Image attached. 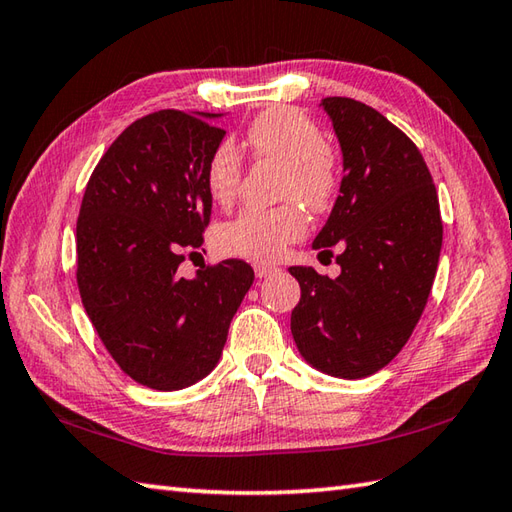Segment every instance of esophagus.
<instances>
[{"label": "esophagus", "instance_id": "obj_1", "mask_svg": "<svg viewBox=\"0 0 512 512\" xmlns=\"http://www.w3.org/2000/svg\"><path fill=\"white\" fill-rule=\"evenodd\" d=\"M253 270H255V275L262 279V277H270L273 273H277V266H273V264H255Z\"/></svg>", "mask_w": 512, "mask_h": 512}]
</instances>
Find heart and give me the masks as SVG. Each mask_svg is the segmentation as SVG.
Masks as SVG:
<instances>
[{"label": "heart", "instance_id": "b5f03b06", "mask_svg": "<svg viewBox=\"0 0 512 512\" xmlns=\"http://www.w3.org/2000/svg\"><path fill=\"white\" fill-rule=\"evenodd\" d=\"M244 143L255 160H270L284 167L279 198L290 200L275 209H244L233 220L217 226L215 246L224 255L250 262H275L290 244L308 233L310 211H325L332 204L341 180L339 154L325 143L321 127L297 107L277 105L257 114L246 129ZM244 162L231 140H222L206 160L204 180L211 198L228 206L239 191Z\"/></svg>", "mask_w": 512, "mask_h": 512}]
</instances>
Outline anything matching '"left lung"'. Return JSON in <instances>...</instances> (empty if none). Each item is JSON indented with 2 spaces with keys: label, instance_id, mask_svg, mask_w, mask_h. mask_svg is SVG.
<instances>
[{
  "label": "left lung",
  "instance_id": "obj_1",
  "mask_svg": "<svg viewBox=\"0 0 512 512\" xmlns=\"http://www.w3.org/2000/svg\"><path fill=\"white\" fill-rule=\"evenodd\" d=\"M343 151L341 195L312 248L341 246L330 279L292 266L301 299L290 330L301 356L336 378H365L405 347L436 279L442 220L436 184L418 147L361 101L328 96Z\"/></svg>",
  "mask_w": 512,
  "mask_h": 512
}]
</instances>
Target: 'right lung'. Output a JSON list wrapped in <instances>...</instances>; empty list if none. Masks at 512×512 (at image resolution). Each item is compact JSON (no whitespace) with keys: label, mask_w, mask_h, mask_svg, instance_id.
<instances>
[{"label":"right lung","mask_w":512,"mask_h":512,"mask_svg":"<svg viewBox=\"0 0 512 512\" xmlns=\"http://www.w3.org/2000/svg\"><path fill=\"white\" fill-rule=\"evenodd\" d=\"M222 114L160 110L129 125L92 171L76 220V284L105 350L136 383L176 391L217 365L255 273L242 259L178 275L204 242V169Z\"/></svg>","instance_id":"1"}]
</instances>
